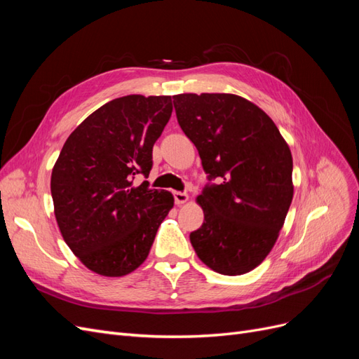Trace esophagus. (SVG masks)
<instances>
[{
	"label": "esophagus",
	"instance_id": "obj_1",
	"mask_svg": "<svg viewBox=\"0 0 359 359\" xmlns=\"http://www.w3.org/2000/svg\"><path fill=\"white\" fill-rule=\"evenodd\" d=\"M173 199H175L177 205H181V203L189 201V196L186 191H173Z\"/></svg>",
	"mask_w": 359,
	"mask_h": 359
}]
</instances>
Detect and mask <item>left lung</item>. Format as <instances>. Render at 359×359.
<instances>
[{
	"label": "left lung",
	"mask_w": 359,
	"mask_h": 359,
	"mask_svg": "<svg viewBox=\"0 0 359 359\" xmlns=\"http://www.w3.org/2000/svg\"><path fill=\"white\" fill-rule=\"evenodd\" d=\"M173 106L208 173L198 198L205 222L191 245L215 273L245 274L283 227L293 198L290 149L273 119L240 95L180 94Z\"/></svg>",
	"instance_id": "8db88e82"
}]
</instances>
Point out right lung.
<instances>
[{
  "mask_svg": "<svg viewBox=\"0 0 359 359\" xmlns=\"http://www.w3.org/2000/svg\"><path fill=\"white\" fill-rule=\"evenodd\" d=\"M172 115L169 95L130 94L74 130L53 166L50 193L64 241L94 273L121 277L147 259L173 206L149 189L153 147Z\"/></svg>",
  "mask_w": 359,
  "mask_h": 359,
  "instance_id": "right-lung-1",
  "label": "right lung"
}]
</instances>
